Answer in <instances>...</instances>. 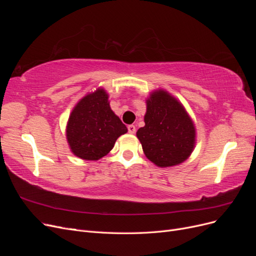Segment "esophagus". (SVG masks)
Segmentation results:
<instances>
[{
  "mask_svg": "<svg viewBox=\"0 0 256 256\" xmlns=\"http://www.w3.org/2000/svg\"><path fill=\"white\" fill-rule=\"evenodd\" d=\"M128 132L131 134H136V127H134V125H129V126H128Z\"/></svg>",
  "mask_w": 256,
  "mask_h": 256,
  "instance_id": "esophagus-1",
  "label": "esophagus"
}]
</instances>
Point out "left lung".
Listing matches in <instances>:
<instances>
[{
    "mask_svg": "<svg viewBox=\"0 0 256 256\" xmlns=\"http://www.w3.org/2000/svg\"><path fill=\"white\" fill-rule=\"evenodd\" d=\"M145 126L138 130L147 159L160 168L182 164L193 152L196 128L184 106L164 90L146 100Z\"/></svg>",
    "mask_w": 256,
    "mask_h": 256,
    "instance_id": "1",
    "label": "left lung"
}]
</instances>
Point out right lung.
Segmentation results:
<instances>
[{"mask_svg": "<svg viewBox=\"0 0 256 256\" xmlns=\"http://www.w3.org/2000/svg\"><path fill=\"white\" fill-rule=\"evenodd\" d=\"M109 96L104 88L84 96L69 116L67 142L76 157L96 161L104 157L128 129L111 110Z\"/></svg>", "mask_w": 256, "mask_h": 256, "instance_id": "right-lung-1", "label": "right lung"}]
</instances>
